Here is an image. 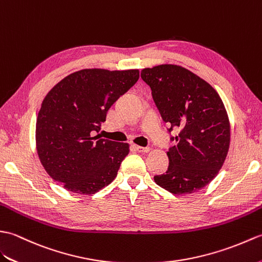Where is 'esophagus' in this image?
Listing matches in <instances>:
<instances>
[{
    "instance_id": "esophagus-1",
    "label": "esophagus",
    "mask_w": 262,
    "mask_h": 262,
    "mask_svg": "<svg viewBox=\"0 0 262 262\" xmlns=\"http://www.w3.org/2000/svg\"><path fill=\"white\" fill-rule=\"evenodd\" d=\"M135 148L139 151V152H149L150 148L149 147H140V146H135Z\"/></svg>"
}]
</instances>
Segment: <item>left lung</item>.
Listing matches in <instances>:
<instances>
[{"mask_svg":"<svg viewBox=\"0 0 262 262\" xmlns=\"http://www.w3.org/2000/svg\"><path fill=\"white\" fill-rule=\"evenodd\" d=\"M176 146L167 152L166 173L155 176L160 187L172 194H191L205 187L222 168L230 147V122L217 92L182 66L159 65L141 71Z\"/></svg>","mask_w":262,"mask_h":262,"instance_id":"8db88e82","label":"left lung"}]
</instances>
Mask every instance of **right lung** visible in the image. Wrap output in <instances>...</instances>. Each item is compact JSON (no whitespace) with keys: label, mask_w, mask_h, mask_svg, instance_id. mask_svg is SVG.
Wrapping results in <instances>:
<instances>
[{"label":"right lung","mask_w":262,"mask_h":262,"mask_svg":"<svg viewBox=\"0 0 262 262\" xmlns=\"http://www.w3.org/2000/svg\"><path fill=\"white\" fill-rule=\"evenodd\" d=\"M138 79V69H82L46 95L36 124L37 152L45 170L63 188L95 194L118 175L129 144L94 133L101 130L108 108Z\"/></svg>","instance_id":"add662e5"}]
</instances>
